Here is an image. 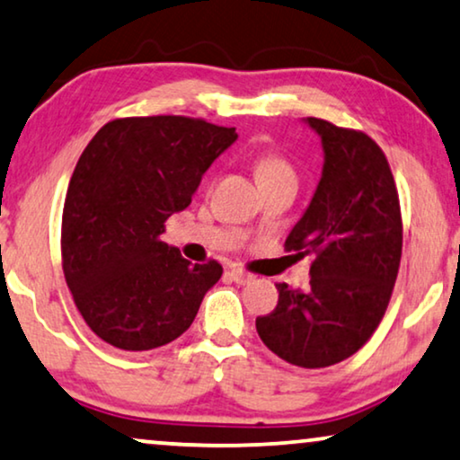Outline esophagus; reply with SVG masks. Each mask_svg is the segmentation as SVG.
<instances>
[{
	"label": "esophagus",
	"mask_w": 460,
	"mask_h": 460,
	"mask_svg": "<svg viewBox=\"0 0 460 460\" xmlns=\"http://www.w3.org/2000/svg\"><path fill=\"white\" fill-rule=\"evenodd\" d=\"M227 277H229L231 281L239 283V286H245V283H250L252 279H254V277H252L250 273H243V270H239V269H231V270H227Z\"/></svg>",
	"instance_id": "1"
}]
</instances>
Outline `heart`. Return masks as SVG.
Wrapping results in <instances>:
<instances>
[{
    "instance_id": "1",
    "label": "heart",
    "mask_w": 460,
    "mask_h": 460,
    "mask_svg": "<svg viewBox=\"0 0 460 460\" xmlns=\"http://www.w3.org/2000/svg\"><path fill=\"white\" fill-rule=\"evenodd\" d=\"M256 174L262 185L277 179H294V168L286 158L279 156V154L267 152L256 158Z\"/></svg>"
}]
</instances>
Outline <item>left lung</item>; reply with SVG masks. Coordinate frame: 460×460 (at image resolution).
Returning <instances> with one entry per match:
<instances>
[{"label":"left lung","instance_id":"obj_1","mask_svg":"<svg viewBox=\"0 0 460 460\" xmlns=\"http://www.w3.org/2000/svg\"><path fill=\"white\" fill-rule=\"evenodd\" d=\"M321 137L323 172L286 250L310 256V288L279 283L258 316L264 346L289 365L321 368L352 357L384 319L402 256L396 183L381 147L360 131L304 119Z\"/></svg>","mask_w":460,"mask_h":460}]
</instances>
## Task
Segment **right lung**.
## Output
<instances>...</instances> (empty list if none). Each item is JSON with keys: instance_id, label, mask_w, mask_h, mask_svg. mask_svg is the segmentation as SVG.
I'll return each mask as SVG.
<instances>
[{"instance_id": "right-lung-1", "label": "right lung", "mask_w": 460, "mask_h": 460, "mask_svg": "<svg viewBox=\"0 0 460 460\" xmlns=\"http://www.w3.org/2000/svg\"><path fill=\"white\" fill-rule=\"evenodd\" d=\"M235 139L233 127L199 119L135 116L103 125L81 154L62 212V269L110 346L144 352L177 340L221 279V264H191L160 235Z\"/></svg>"}]
</instances>
